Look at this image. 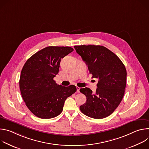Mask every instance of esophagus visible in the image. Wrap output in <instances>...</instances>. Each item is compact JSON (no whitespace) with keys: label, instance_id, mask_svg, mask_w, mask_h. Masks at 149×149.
<instances>
[{"label":"esophagus","instance_id":"1","mask_svg":"<svg viewBox=\"0 0 149 149\" xmlns=\"http://www.w3.org/2000/svg\"><path fill=\"white\" fill-rule=\"evenodd\" d=\"M79 90H80V88L78 87H77V92H79Z\"/></svg>","mask_w":149,"mask_h":149}]
</instances>
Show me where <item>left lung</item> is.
<instances>
[{
    "mask_svg": "<svg viewBox=\"0 0 149 149\" xmlns=\"http://www.w3.org/2000/svg\"><path fill=\"white\" fill-rule=\"evenodd\" d=\"M74 48L88 66L92 78L98 79L95 94L87 87L79 90L87 97L79 109L93 118L107 117L117 108L124 97L127 79L125 66L115 54L103 46L83 45Z\"/></svg>",
    "mask_w": 149,
    "mask_h": 149,
    "instance_id": "8db88e82",
    "label": "left lung"
}]
</instances>
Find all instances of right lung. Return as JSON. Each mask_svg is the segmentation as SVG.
Instances as JSON below:
<instances>
[{
  "mask_svg": "<svg viewBox=\"0 0 149 149\" xmlns=\"http://www.w3.org/2000/svg\"><path fill=\"white\" fill-rule=\"evenodd\" d=\"M73 51L70 47H48L33 54L24 64L20 90L27 107L36 117L48 119L58 116L66 99L77 91L73 85L63 87L54 80L61 59Z\"/></svg>",
  "mask_w": 149,
  "mask_h": 149,
  "instance_id": "right-lung-1",
  "label": "right lung"
}]
</instances>
